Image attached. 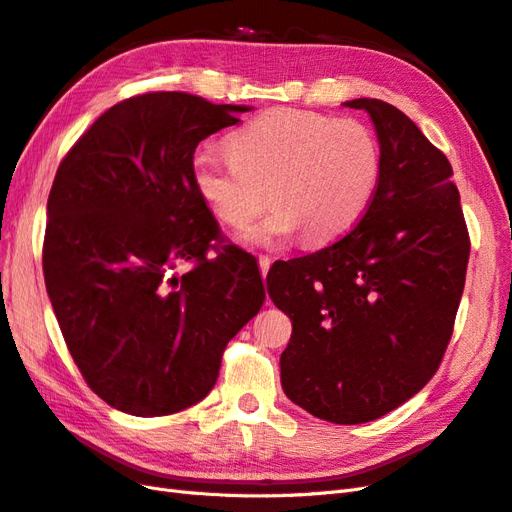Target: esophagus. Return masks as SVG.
<instances>
[{
  "label": "esophagus",
  "mask_w": 512,
  "mask_h": 512,
  "mask_svg": "<svg viewBox=\"0 0 512 512\" xmlns=\"http://www.w3.org/2000/svg\"><path fill=\"white\" fill-rule=\"evenodd\" d=\"M270 264H272V259L268 255H259V270H261V277H264V279H266V274L270 270Z\"/></svg>",
  "instance_id": "34e87169"
}]
</instances>
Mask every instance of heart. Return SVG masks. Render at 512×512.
Wrapping results in <instances>:
<instances>
[{
    "mask_svg": "<svg viewBox=\"0 0 512 512\" xmlns=\"http://www.w3.org/2000/svg\"><path fill=\"white\" fill-rule=\"evenodd\" d=\"M229 157L192 160L196 192L227 227L244 229L268 207L277 209L246 235L274 244L300 231L309 244L337 240L368 209L381 175V149L357 119L277 108L233 131Z\"/></svg>",
    "mask_w": 512,
    "mask_h": 512,
    "instance_id": "b5f03b06",
    "label": "heart"
}]
</instances>
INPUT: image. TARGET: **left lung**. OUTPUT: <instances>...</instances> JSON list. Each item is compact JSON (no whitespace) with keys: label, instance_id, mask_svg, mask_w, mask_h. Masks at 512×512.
Wrapping results in <instances>:
<instances>
[{"label":"left lung","instance_id":"obj_1","mask_svg":"<svg viewBox=\"0 0 512 512\" xmlns=\"http://www.w3.org/2000/svg\"><path fill=\"white\" fill-rule=\"evenodd\" d=\"M381 144V175L357 227L318 253L274 264L268 294L292 320L281 385L300 409L363 424L435 376L469 259L452 166L391 103L352 99Z\"/></svg>","mask_w":512,"mask_h":512}]
</instances>
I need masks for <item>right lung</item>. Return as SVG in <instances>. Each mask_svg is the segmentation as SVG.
<instances>
[{
    "label": "right lung",
    "mask_w": 512,
    "mask_h": 512,
    "mask_svg": "<svg viewBox=\"0 0 512 512\" xmlns=\"http://www.w3.org/2000/svg\"><path fill=\"white\" fill-rule=\"evenodd\" d=\"M248 110L175 90L131 97L58 166L47 294L84 381L123 413L170 415L201 402L229 339L264 305L251 253L225 244L207 255L220 229L192 177L199 142ZM186 260L193 268L179 278Z\"/></svg>",
    "instance_id": "1"
}]
</instances>
